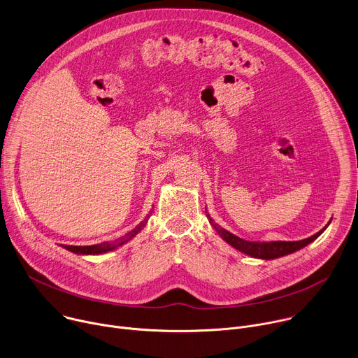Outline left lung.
<instances>
[{
	"label": "left lung",
	"mask_w": 358,
	"mask_h": 358,
	"mask_svg": "<svg viewBox=\"0 0 358 358\" xmlns=\"http://www.w3.org/2000/svg\"><path fill=\"white\" fill-rule=\"evenodd\" d=\"M206 214H207V218L210 221V224L214 227V229L218 232V235L227 242L229 243L232 248H235L236 250L245 253V255H249V257L252 258H257V259H276V258H280V257H285V255H289V253H293L301 248H304L306 245H309L310 242H313L315 239H317L323 231L329 227V224L331 222V220L329 221V224L322 229L319 231L317 234H315L313 236H309L306 239H301V241H272V242H258V241H245L234 234H231L229 231L224 229L221 225L215 224V221L210 217V214L207 213L206 210Z\"/></svg>",
	"instance_id": "left-lung-1"
}]
</instances>
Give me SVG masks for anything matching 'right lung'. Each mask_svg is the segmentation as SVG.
I'll list each match as a JSON object with an SVG mask.
<instances>
[{"instance_id": "right-lung-1", "label": "right lung", "mask_w": 358, "mask_h": 358, "mask_svg": "<svg viewBox=\"0 0 358 358\" xmlns=\"http://www.w3.org/2000/svg\"><path fill=\"white\" fill-rule=\"evenodd\" d=\"M150 215L145 217L144 221H141L133 231H130L129 234H126L124 236L113 241V242H103V243H97V245H90V246H72V245H64L65 249H68L69 252L78 253V255H101V253H106L110 250L117 249L119 246L124 245L126 242H129L130 239H133L147 224Z\"/></svg>"}]
</instances>
